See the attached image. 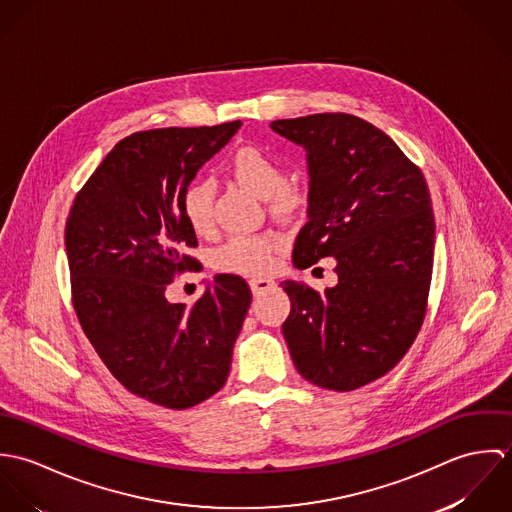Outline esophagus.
I'll return each mask as SVG.
<instances>
[{"instance_id": "1", "label": "esophagus", "mask_w": 512, "mask_h": 512, "mask_svg": "<svg viewBox=\"0 0 512 512\" xmlns=\"http://www.w3.org/2000/svg\"><path fill=\"white\" fill-rule=\"evenodd\" d=\"M248 284H250V290H252L254 295L268 292V290H272L276 286V282L270 280V278H252Z\"/></svg>"}]
</instances>
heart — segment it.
Masks as SVG:
<instances>
[{
    "instance_id": "obj_1",
    "label": "heart",
    "mask_w": 512,
    "mask_h": 512,
    "mask_svg": "<svg viewBox=\"0 0 512 512\" xmlns=\"http://www.w3.org/2000/svg\"><path fill=\"white\" fill-rule=\"evenodd\" d=\"M230 173L238 183L262 199H270L276 211L292 213L303 195L297 187L284 183V163L264 147H240L230 159ZM215 187L211 181H193L181 195V213L199 236L211 234L215 228ZM282 238L272 234H234L213 252V266L238 276H262L276 264V252Z\"/></svg>"
}]
</instances>
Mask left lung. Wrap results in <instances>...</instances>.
I'll list each match as a JSON object with an SVG mask.
<instances>
[{"instance_id": "8db88e82", "label": "left lung", "mask_w": 512, "mask_h": 512, "mask_svg": "<svg viewBox=\"0 0 512 512\" xmlns=\"http://www.w3.org/2000/svg\"><path fill=\"white\" fill-rule=\"evenodd\" d=\"M307 151L309 207L293 266L337 260V286L282 282L292 311L282 331L297 372L349 392L384 376L412 347L426 315L436 222L426 179L382 130L351 114L276 120Z\"/></svg>"}]
</instances>
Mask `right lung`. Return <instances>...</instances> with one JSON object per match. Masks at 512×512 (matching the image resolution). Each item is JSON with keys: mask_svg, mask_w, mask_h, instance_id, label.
<instances>
[{"mask_svg": "<svg viewBox=\"0 0 512 512\" xmlns=\"http://www.w3.org/2000/svg\"><path fill=\"white\" fill-rule=\"evenodd\" d=\"M240 120L136 132L104 157L74 197L65 244L76 317L108 370L132 394L185 410L224 386L252 293L219 274L187 307L165 297L197 236L181 195L230 142Z\"/></svg>", "mask_w": 512, "mask_h": 512, "instance_id": "right-lung-1", "label": "right lung"}]
</instances>
